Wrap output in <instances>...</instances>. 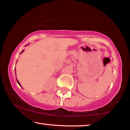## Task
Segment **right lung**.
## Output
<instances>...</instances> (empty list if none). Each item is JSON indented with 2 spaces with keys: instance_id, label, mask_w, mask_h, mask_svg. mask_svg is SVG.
Listing matches in <instances>:
<instances>
[{
  "instance_id": "right-lung-1",
  "label": "right lung",
  "mask_w": 130,
  "mask_h": 130,
  "mask_svg": "<svg viewBox=\"0 0 130 130\" xmlns=\"http://www.w3.org/2000/svg\"><path fill=\"white\" fill-rule=\"evenodd\" d=\"M25 46H26V45ZM24 50H22V51H21V53H22L23 52H24ZM17 61H18V60H17ZM15 70H16V69H15ZM15 72H16V71H15ZM16 77H17V74H16ZM17 82H18V84H19V86H20L21 87V84H20V83H19V82L18 80H17Z\"/></svg>"
}]
</instances>
